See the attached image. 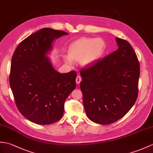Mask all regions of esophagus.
Returning <instances> with one entry per match:
<instances>
[{"label": "esophagus", "mask_w": 153, "mask_h": 153, "mask_svg": "<svg viewBox=\"0 0 153 153\" xmlns=\"http://www.w3.org/2000/svg\"><path fill=\"white\" fill-rule=\"evenodd\" d=\"M81 76H77L76 77V83H77V84H79L80 82H81Z\"/></svg>", "instance_id": "1"}]
</instances>
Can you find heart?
I'll use <instances>...</instances> for the list:
<instances>
[{
  "label": "heart",
  "instance_id": "b5f03b06",
  "mask_svg": "<svg viewBox=\"0 0 153 153\" xmlns=\"http://www.w3.org/2000/svg\"><path fill=\"white\" fill-rule=\"evenodd\" d=\"M105 42L101 38H81L74 42L68 50V57L65 61L72 65V60H79L83 66H88L95 62L104 54Z\"/></svg>",
  "mask_w": 153,
  "mask_h": 153
}]
</instances>
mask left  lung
<instances>
[{
	"instance_id": "left-lung-1",
	"label": "left lung",
	"mask_w": 153,
	"mask_h": 153,
	"mask_svg": "<svg viewBox=\"0 0 153 153\" xmlns=\"http://www.w3.org/2000/svg\"><path fill=\"white\" fill-rule=\"evenodd\" d=\"M117 50L80 71L85 112L88 119L109 125L130 111L138 95L140 62L129 42L116 38Z\"/></svg>"
}]
</instances>
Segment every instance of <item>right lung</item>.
<instances>
[{
    "label": "right lung",
    "instance_id": "add662e5",
    "mask_svg": "<svg viewBox=\"0 0 153 153\" xmlns=\"http://www.w3.org/2000/svg\"><path fill=\"white\" fill-rule=\"evenodd\" d=\"M67 34L42 28L21 42L12 56L9 79L16 106L38 125H50L61 119L66 98L76 87V71L56 72L46 56L53 40Z\"/></svg>",
    "mask_w": 153,
    "mask_h": 153
}]
</instances>
